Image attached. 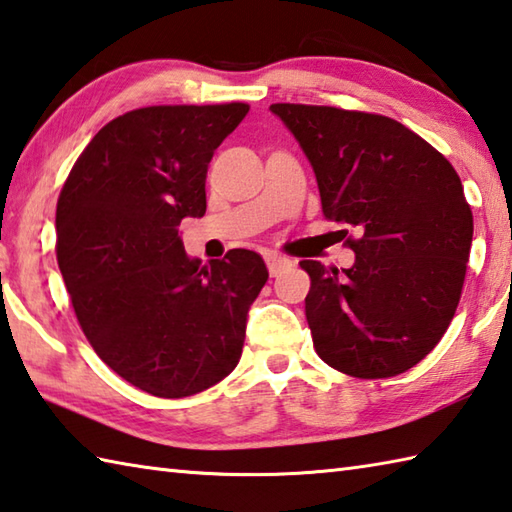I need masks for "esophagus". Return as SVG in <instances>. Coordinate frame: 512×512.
I'll list each match as a JSON object with an SVG mask.
<instances>
[{
	"label": "esophagus",
	"mask_w": 512,
	"mask_h": 512,
	"mask_svg": "<svg viewBox=\"0 0 512 512\" xmlns=\"http://www.w3.org/2000/svg\"><path fill=\"white\" fill-rule=\"evenodd\" d=\"M265 263H267V269L272 276H278L281 272H285V269L292 267V260L285 256H278V254H265Z\"/></svg>",
	"instance_id": "obj_1"
}]
</instances>
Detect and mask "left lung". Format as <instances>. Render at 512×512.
Here are the masks:
<instances>
[{
    "label": "left lung",
    "mask_w": 512,
    "mask_h": 512,
    "mask_svg": "<svg viewBox=\"0 0 512 512\" xmlns=\"http://www.w3.org/2000/svg\"><path fill=\"white\" fill-rule=\"evenodd\" d=\"M310 160L323 216L361 238L350 269L301 260L314 350L343 374L410 370L455 316L472 245V211L441 153L385 115L272 104ZM347 234V231H345Z\"/></svg>",
    "instance_id": "left-lung-1"
}]
</instances>
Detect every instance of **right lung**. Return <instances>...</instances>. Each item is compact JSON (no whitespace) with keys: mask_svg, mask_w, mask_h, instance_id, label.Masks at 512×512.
Wrapping results in <instances>:
<instances>
[{"mask_svg":"<svg viewBox=\"0 0 512 512\" xmlns=\"http://www.w3.org/2000/svg\"><path fill=\"white\" fill-rule=\"evenodd\" d=\"M243 102L144 106L86 144L57 200V265L100 359L162 399L211 388L243 354L247 312L267 283L256 252L202 265L178 225L202 218L214 151Z\"/></svg>","mask_w":512,"mask_h":512,"instance_id":"add662e5","label":"right lung"}]
</instances>
